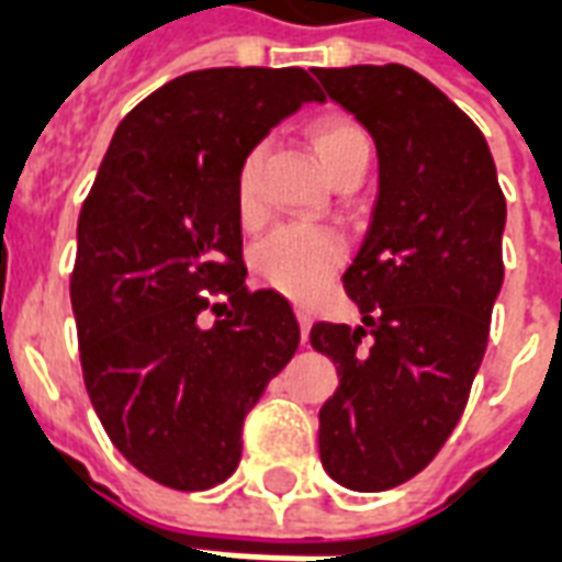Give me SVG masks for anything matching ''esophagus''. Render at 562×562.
<instances>
[{
    "mask_svg": "<svg viewBox=\"0 0 562 562\" xmlns=\"http://www.w3.org/2000/svg\"><path fill=\"white\" fill-rule=\"evenodd\" d=\"M297 325H301V337H304L306 342V337H310V325H313V316H310L306 310H297Z\"/></svg>",
    "mask_w": 562,
    "mask_h": 562,
    "instance_id": "34e87169",
    "label": "esophagus"
}]
</instances>
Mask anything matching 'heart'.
Instances as JSON below:
<instances>
[{"mask_svg": "<svg viewBox=\"0 0 562 562\" xmlns=\"http://www.w3.org/2000/svg\"><path fill=\"white\" fill-rule=\"evenodd\" d=\"M313 149L325 173H334L355 153H370L364 128L349 116H325L313 126ZM258 165L261 149H249L237 168L234 204L244 225L261 220V192H258ZM346 261V240L340 232L325 225H282L252 249V270L273 292L292 301H313L328 285L330 277Z\"/></svg>", "mask_w": 562, "mask_h": 562, "instance_id": "heart-1", "label": "heart"}]
</instances>
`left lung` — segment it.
<instances>
[{"mask_svg":"<svg viewBox=\"0 0 562 562\" xmlns=\"http://www.w3.org/2000/svg\"><path fill=\"white\" fill-rule=\"evenodd\" d=\"M313 75L376 144V204L342 273L361 325L310 330L340 376L318 409L322 467L373 494L418 475L463 415L503 289L506 198L479 126L418 71Z\"/></svg>","mask_w":562,"mask_h":562,"instance_id":"1","label":"left lung"}]
</instances>
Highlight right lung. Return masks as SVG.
I'll return each mask as SVG.
<instances>
[{
  "mask_svg": "<svg viewBox=\"0 0 562 562\" xmlns=\"http://www.w3.org/2000/svg\"><path fill=\"white\" fill-rule=\"evenodd\" d=\"M304 102H325L304 68L173 78L116 126L80 210L71 310L87 394L116 451L173 491L237 470L246 413L301 342L280 292H246L234 180ZM201 291L233 304L210 329Z\"/></svg>",
  "mask_w": 562,
  "mask_h": 562,
  "instance_id": "right-lung-1",
  "label": "right lung"
}]
</instances>
